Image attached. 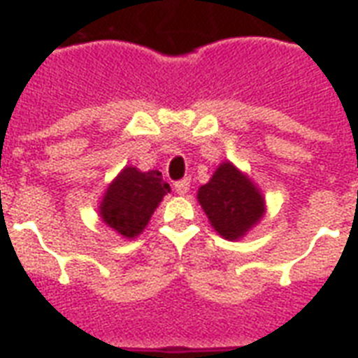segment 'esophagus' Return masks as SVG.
Masks as SVG:
<instances>
[{
	"label": "esophagus",
	"mask_w": 358,
	"mask_h": 358,
	"mask_svg": "<svg viewBox=\"0 0 358 358\" xmlns=\"http://www.w3.org/2000/svg\"><path fill=\"white\" fill-rule=\"evenodd\" d=\"M174 191H176L178 195H185V193L189 191V180H187V178L178 180V182L174 184Z\"/></svg>",
	"instance_id": "esophagus-1"
}]
</instances>
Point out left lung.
I'll return each instance as SVG.
<instances>
[{
  "mask_svg": "<svg viewBox=\"0 0 358 358\" xmlns=\"http://www.w3.org/2000/svg\"><path fill=\"white\" fill-rule=\"evenodd\" d=\"M196 199L217 234L230 241L243 238L266 212L260 189L230 162L219 165Z\"/></svg>",
  "mask_w": 358,
  "mask_h": 358,
  "instance_id": "left-lung-1",
  "label": "left lung"
}]
</instances>
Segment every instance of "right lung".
I'll list each match as a JSON object with an SVG mask.
<instances>
[{"instance_id": "obj_1", "label": "right lung", "mask_w": 358, "mask_h": 358, "mask_svg": "<svg viewBox=\"0 0 358 358\" xmlns=\"http://www.w3.org/2000/svg\"><path fill=\"white\" fill-rule=\"evenodd\" d=\"M167 193H171V187L163 182L159 171L141 173L139 169L124 167L106 189L98 208L100 217L109 229L131 239L145 230Z\"/></svg>"}]
</instances>
